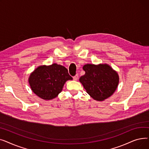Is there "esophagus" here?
Masks as SVG:
<instances>
[{"label": "esophagus", "mask_w": 149, "mask_h": 149, "mask_svg": "<svg viewBox=\"0 0 149 149\" xmlns=\"http://www.w3.org/2000/svg\"><path fill=\"white\" fill-rule=\"evenodd\" d=\"M78 78H79V75H78L77 74H76L75 76H74L73 77V79L74 80H77V79H78Z\"/></svg>", "instance_id": "34e87169"}]
</instances>
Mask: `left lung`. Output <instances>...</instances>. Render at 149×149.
I'll list each match as a JSON object with an SVG mask.
<instances>
[{
    "label": "left lung",
    "mask_w": 149,
    "mask_h": 149,
    "mask_svg": "<svg viewBox=\"0 0 149 149\" xmlns=\"http://www.w3.org/2000/svg\"><path fill=\"white\" fill-rule=\"evenodd\" d=\"M85 74L79 81L88 94L94 100L103 101L111 97L116 91L119 76L107 64L98 65L86 64L83 66Z\"/></svg>",
    "instance_id": "left-lung-1"
}]
</instances>
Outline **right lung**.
<instances>
[{
	"label": "right lung",
	"mask_w": 149,
	"mask_h": 149,
	"mask_svg": "<svg viewBox=\"0 0 149 149\" xmlns=\"http://www.w3.org/2000/svg\"><path fill=\"white\" fill-rule=\"evenodd\" d=\"M72 80L68 69L56 63L50 66H40L31 74L29 83L38 97L50 100L57 97L66 81Z\"/></svg>",
	"instance_id": "obj_1"
}]
</instances>
